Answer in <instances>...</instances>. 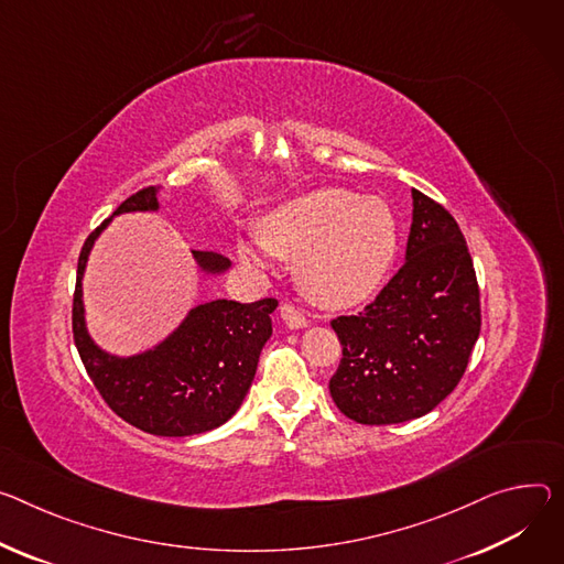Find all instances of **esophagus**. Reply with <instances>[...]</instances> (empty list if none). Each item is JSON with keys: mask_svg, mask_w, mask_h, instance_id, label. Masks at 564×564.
Listing matches in <instances>:
<instances>
[{"mask_svg": "<svg viewBox=\"0 0 564 564\" xmlns=\"http://www.w3.org/2000/svg\"><path fill=\"white\" fill-rule=\"evenodd\" d=\"M281 319H283L285 326L292 328V330H299V328L308 326V319H305V315H303L299 308H294L292 303H283V305H281Z\"/></svg>", "mask_w": 564, "mask_h": 564, "instance_id": "1", "label": "esophagus"}]
</instances>
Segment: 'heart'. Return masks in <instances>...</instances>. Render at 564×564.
<instances>
[{"label":"heart","mask_w":564,"mask_h":564,"mask_svg":"<svg viewBox=\"0 0 564 564\" xmlns=\"http://www.w3.org/2000/svg\"><path fill=\"white\" fill-rule=\"evenodd\" d=\"M259 238L238 242L240 259L265 268L274 253L301 256V285L324 305L371 296L398 253V223L389 204L335 186L283 202L263 218Z\"/></svg>","instance_id":"obj_1"}]
</instances>
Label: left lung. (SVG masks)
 Here are the masks:
<instances>
[{
  "instance_id": "obj_1",
  "label": "left lung",
  "mask_w": 564,
  "mask_h": 564,
  "mask_svg": "<svg viewBox=\"0 0 564 564\" xmlns=\"http://www.w3.org/2000/svg\"><path fill=\"white\" fill-rule=\"evenodd\" d=\"M412 197L404 265L360 315L330 322L341 341L330 395L362 425L430 414L464 378L481 330L464 234L438 202L416 188Z\"/></svg>"
}]
</instances>
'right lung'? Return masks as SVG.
I'll use <instances>...</instances> for the list:
<instances>
[{"label":"right lung","instance_id":"add662e5","mask_svg":"<svg viewBox=\"0 0 564 564\" xmlns=\"http://www.w3.org/2000/svg\"><path fill=\"white\" fill-rule=\"evenodd\" d=\"M158 186L130 195L115 216L158 212ZM112 216V218H115ZM112 218L83 245L74 292V341L98 393L112 412L141 432L155 436H193L220 427L242 404L272 335L276 299L238 303L216 299L188 311L184 322L158 346L119 357L100 348L87 333L83 274L89 251ZM199 272L218 276L231 268L216 251H195Z\"/></svg>","mask_w":564,"mask_h":564}]
</instances>
